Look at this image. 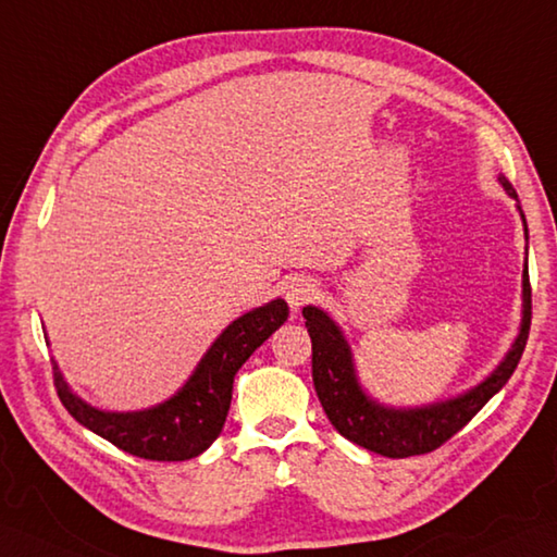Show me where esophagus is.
Returning a JSON list of instances; mask_svg holds the SVG:
<instances>
[{"instance_id":"esophagus-1","label":"esophagus","mask_w":557,"mask_h":557,"mask_svg":"<svg viewBox=\"0 0 557 557\" xmlns=\"http://www.w3.org/2000/svg\"><path fill=\"white\" fill-rule=\"evenodd\" d=\"M284 294H287V304L294 310H299L304 304L315 299L318 287L313 284V280H308V277H292L287 282V287H284Z\"/></svg>"}]
</instances>
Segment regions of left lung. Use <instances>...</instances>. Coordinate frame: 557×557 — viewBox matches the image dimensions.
Here are the masks:
<instances>
[{
  "label": "left lung",
  "mask_w": 557,
  "mask_h": 557,
  "mask_svg": "<svg viewBox=\"0 0 557 557\" xmlns=\"http://www.w3.org/2000/svg\"><path fill=\"white\" fill-rule=\"evenodd\" d=\"M498 183L508 197L517 201V211H520L524 225V239H529L527 218L522 213L520 199H517V191L503 175H498ZM304 318L310 342H313V384L322 410L334 424V430L346 436L348 442L372 450V454L386 458H408L430 454V450L448 442L488 404L491 396H496L506 386L517 363H520L529 337L532 287H529V270L524 263L520 332H517L512 346L496 370L476 386H470L468 392L412 408L384 406L363 389L356 372L351 346H348L342 327L325 310L318 306H304Z\"/></svg>",
  "instance_id": "left-lung-1"
}]
</instances>
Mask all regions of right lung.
I'll return each mask as SVG.
<instances>
[{
  "mask_svg": "<svg viewBox=\"0 0 557 557\" xmlns=\"http://www.w3.org/2000/svg\"><path fill=\"white\" fill-rule=\"evenodd\" d=\"M287 315L289 306L284 299H275L232 320L203 354L189 380L171 398L151 408L119 412L87 404L63 380L57 360H51L59 398L77 422L125 454L163 462L197 458L223 432L237 370L284 325Z\"/></svg>",
  "mask_w": 557,
  "mask_h": 557,
  "instance_id": "obj_1",
  "label": "right lung"
}]
</instances>
